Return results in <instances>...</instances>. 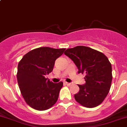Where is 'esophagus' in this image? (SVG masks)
Instances as JSON below:
<instances>
[{
	"mask_svg": "<svg viewBox=\"0 0 127 127\" xmlns=\"http://www.w3.org/2000/svg\"><path fill=\"white\" fill-rule=\"evenodd\" d=\"M65 84L67 85H68V86H70V85H71V83H68V82H65Z\"/></svg>",
	"mask_w": 127,
	"mask_h": 127,
	"instance_id": "1",
	"label": "esophagus"
}]
</instances>
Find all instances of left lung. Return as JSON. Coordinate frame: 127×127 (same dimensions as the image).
Listing matches in <instances>:
<instances>
[{"label": "left lung", "instance_id": "left-lung-1", "mask_svg": "<svg viewBox=\"0 0 127 127\" xmlns=\"http://www.w3.org/2000/svg\"><path fill=\"white\" fill-rule=\"evenodd\" d=\"M64 54L74 62L78 73L85 74V84L78 85L79 92L74 95L75 100L87 108L99 105L108 95L112 84V65L108 58L85 46L68 49Z\"/></svg>", "mask_w": 127, "mask_h": 127}]
</instances>
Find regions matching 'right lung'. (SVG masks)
<instances>
[{
	"label": "right lung",
	"instance_id": "right-lung-1",
	"mask_svg": "<svg viewBox=\"0 0 127 127\" xmlns=\"http://www.w3.org/2000/svg\"><path fill=\"white\" fill-rule=\"evenodd\" d=\"M65 50L48 47L37 48L29 52L19 62L18 85L25 102L32 108L45 110L57 101L63 82L54 84L45 75L53 70L55 61Z\"/></svg>",
	"mask_w": 127,
	"mask_h": 127
}]
</instances>
